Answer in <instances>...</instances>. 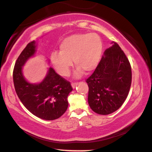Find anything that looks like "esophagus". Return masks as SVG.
<instances>
[{
  "mask_svg": "<svg viewBox=\"0 0 152 152\" xmlns=\"http://www.w3.org/2000/svg\"><path fill=\"white\" fill-rule=\"evenodd\" d=\"M77 85H78V83H72V87H73V89H74V88L76 87Z\"/></svg>",
  "mask_w": 152,
  "mask_h": 152,
  "instance_id": "obj_1",
  "label": "esophagus"
}]
</instances>
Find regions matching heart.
<instances>
[{
    "mask_svg": "<svg viewBox=\"0 0 152 152\" xmlns=\"http://www.w3.org/2000/svg\"><path fill=\"white\" fill-rule=\"evenodd\" d=\"M102 48V42L97 34H74L61 42L59 54H52V63L58 74L62 76L69 74L72 60L78 67L76 75H80L82 71L89 73L98 65Z\"/></svg>",
    "mask_w": 152,
    "mask_h": 152,
    "instance_id": "heart-1",
    "label": "heart"
}]
</instances>
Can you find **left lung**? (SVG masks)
I'll use <instances>...</instances> for the list:
<instances>
[{"mask_svg": "<svg viewBox=\"0 0 152 152\" xmlns=\"http://www.w3.org/2000/svg\"><path fill=\"white\" fill-rule=\"evenodd\" d=\"M106 49L102 59L87 80L88 102L99 115L116 111L128 96L132 83L130 63L117 43Z\"/></svg>", "mask_w": 152, "mask_h": 152, "instance_id": "8db88e82", "label": "left lung"}]
</instances>
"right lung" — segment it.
<instances>
[{
    "label": "right lung",
    "mask_w": 152,
    "mask_h": 152,
    "mask_svg": "<svg viewBox=\"0 0 152 152\" xmlns=\"http://www.w3.org/2000/svg\"><path fill=\"white\" fill-rule=\"evenodd\" d=\"M36 43L27 44L15 63L13 72V84L18 98L32 114L45 120L59 118L66 111L67 96L72 91L71 84L50 67L42 82H27L22 74V67L36 52Z\"/></svg>",
    "instance_id": "1"
}]
</instances>
